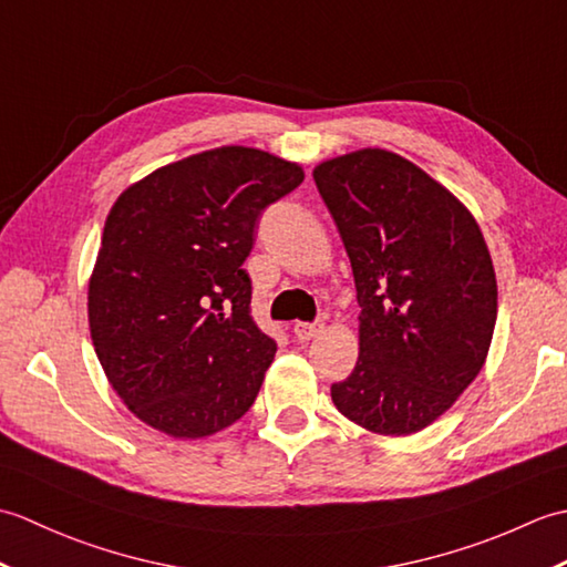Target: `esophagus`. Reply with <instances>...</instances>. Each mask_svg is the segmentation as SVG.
<instances>
[{"instance_id": "obj_1", "label": "esophagus", "mask_w": 567, "mask_h": 567, "mask_svg": "<svg viewBox=\"0 0 567 567\" xmlns=\"http://www.w3.org/2000/svg\"><path fill=\"white\" fill-rule=\"evenodd\" d=\"M292 331H295V339L297 341H311V339H317V336L323 331V323H319V321H315V323L297 321Z\"/></svg>"}]
</instances>
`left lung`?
Segmentation results:
<instances>
[{"mask_svg":"<svg viewBox=\"0 0 567 567\" xmlns=\"http://www.w3.org/2000/svg\"><path fill=\"white\" fill-rule=\"evenodd\" d=\"M355 277L360 355L331 384L343 416L384 436L426 429L483 370L497 321L487 244L421 167L363 148L315 167Z\"/></svg>","mask_w":567,"mask_h":567,"instance_id":"obj_1","label":"left lung"}]
</instances>
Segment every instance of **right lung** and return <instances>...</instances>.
I'll list each match as a JSON object with an SVG mask.
<instances>
[{"label":"right lung","instance_id":"obj_1","mask_svg":"<svg viewBox=\"0 0 567 567\" xmlns=\"http://www.w3.org/2000/svg\"><path fill=\"white\" fill-rule=\"evenodd\" d=\"M302 179L297 163L224 146L114 202L90 277V333L112 388L148 426L212 436L256 402L277 343L250 317L244 262L265 207Z\"/></svg>","mask_w":567,"mask_h":567}]
</instances>
